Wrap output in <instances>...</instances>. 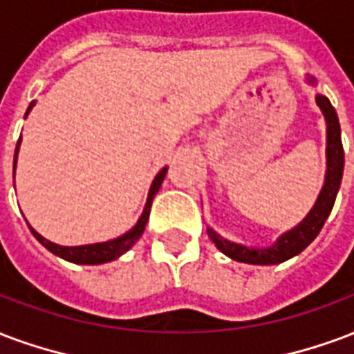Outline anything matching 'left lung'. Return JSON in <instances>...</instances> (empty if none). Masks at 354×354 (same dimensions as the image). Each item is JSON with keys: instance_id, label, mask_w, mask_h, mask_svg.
Returning a JSON list of instances; mask_svg holds the SVG:
<instances>
[{"instance_id": "8db88e82", "label": "left lung", "mask_w": 354, "mask_h": 354, "mask_svg": "<svg viewBox=\"0 0 354 354\" xmlns=\"http://www.w3.org/2000/svg\"><path fill=\"white\" fill-rule=\"evenodd\" d=\"M317 104L321 106L324 120H326V178H324V187L317 198L315 206L311 208V212L302 223L289 232H285L272 248H266V250H255V248H245L240 243H232L229 240H223L212 229H208V236L212 238V242L216 243L217 250L223 251L227 257L234 259L238 263L248 264L283 263L287 259L295 257L300 251L306 250L323 229L324 221L330 216L332 206L336 203L337 189H339L342 176H344L345 156L336 109L324 95H317Z\"/></svg>"}]
</instances>
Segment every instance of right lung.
<instances>
[{"label":"right lung","mask_w":354,"mask_h":354,"mask_svg":"<svg viewBox=\"0 0 354 354\" xmlns=\"http://www.w3.org/2000/svg\"><path fill=\"white\" fill-rule=\"evenodd\" d=\"M31 109V106H30ZM28 109V112H30ZM18 146H20V138H18L17 144V150H15V167H17V153H18ZM165 174H167V169H163L153 180V184L150 187V195H148V203H146V208H144L142 216L138 219V223L129 230V232H125L124 236L116 238V240H111V242H103V243H91V245H77V248H65V245H57V243L50 242V240H46L43 238L39 232L31 229L33 232V236L37 238L39 242L43 243L46 250H50L54 255L57 257L65 259V261H71V263H77V264H101V263H109V261H114L118 259L122 253L129 250L133 243L137 242L140 234L144 232V227L148 223V217H150V210H151V201L156 197V193L159 191L161 184H163Z\"/></svg>","instance_id":"right-lung-1"}]
</instances>
